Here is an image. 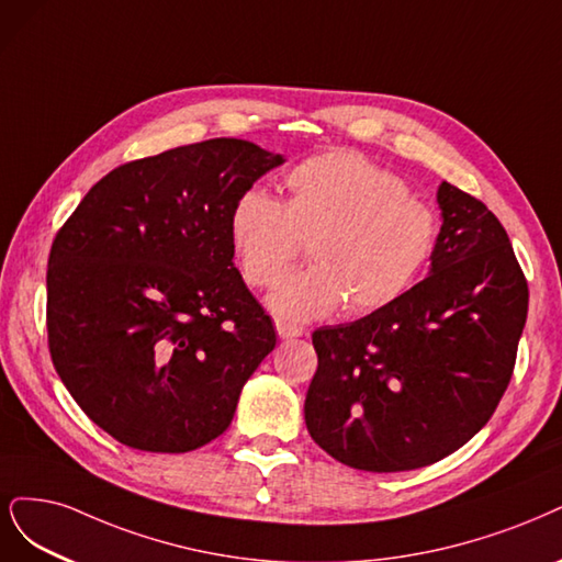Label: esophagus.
I'll list each match as a JSON object with an SVG mask.
<instances>
[{"instance_id":"obj_1","label":"esophagus","mask_w":562,"mask_h":562,"mask_svg":"<svg viewBox=\"0 0 562 562\" xmlns=\"http://www.w3.org/2000/svg\"><path fill=\"white\" fill-rule=\"evenodd\" d=\"M277 333L281 339H295V337H302V330L297 325H290V323H283V321H277Z\"/></svg>"}]
</instances>
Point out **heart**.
Here are the masks:
<instances>
[{"instance_id":"1","label":"heart","mask_w":562,"mask_h":562,"mask_svg":"<svg viewBox=\"0 0 562 562\" xmlns=\"http://www.w3.org/2000/svg\"><path fill=\"white\" fill-rule=\"evenodd\" d=\"M288 200L248 188L232 206L229 244L244 279L274 285L308 239V265L267 304L279 318L314 321L346 302L370 314L397 300L428 262L437 216L385 167L356 150H327L288 171Z\"/></svg>"}]
</instances>
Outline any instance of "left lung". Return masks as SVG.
I'll return each mask as SVG.
<instances>
[{
	"label": "left lung",
	"instance_id": "obj_1",
	"mask_svg": "<svg viewBox=\"0 0 562 562\" xmlns=\"http://www.w3.org/2000/svg\"><path fill=\"white\" fill-rule=\"evenodd\" d=\"M437 202L428 277L370 316L312 335L306 430L348 468L432 465L488 423L509 385L528 281L486 204L447 181Z\"/></svg>",
	"mask_w": 562,
	"mask_h": 562
}]
</instances>
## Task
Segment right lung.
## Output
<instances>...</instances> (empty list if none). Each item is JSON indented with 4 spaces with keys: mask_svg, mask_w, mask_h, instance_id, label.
<instances>
[{
    "mask_svg": "<svg viewBox=\"0 0 562 562\" xmlns=\"http://www.w3.org/2000/svg\"><path fill=\"white\" fill-rule=\"evenodd\" d=\"M283 156L209 139L115 167L48 258V348L88 418L130 449L186 453L227 430L277 333L232 262L229 214Z\"/></svg>",
    "mask_w": 562,
    "mask_h": 562,
    "instance_id": "obj_1",
    "label": "right lung"
}]
</instances>
